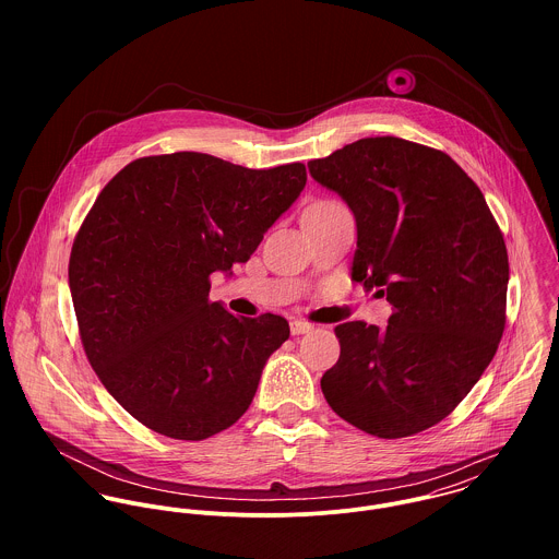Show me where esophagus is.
<instances>
[{
    "label": "esophagus",
    "mask_w": 559,
    "mask_h": 559,
    "mask_svg": "<svg viewBox=\"0 0 559 559\" xmlns=\"http://www.w3.org/2000/svg\"><path fill=\"white\" fill-rule=\"evenodd\" d=\"M312 329H314V324L308 322V320H290V331H293V335H301V333H308V331H312Z\"/></svg>",
    "instance_id": "obj_1"
}]
</instances>
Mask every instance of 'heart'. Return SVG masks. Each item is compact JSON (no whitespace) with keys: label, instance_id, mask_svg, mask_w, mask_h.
I'll return each instance as SVG.
<instances>
[{"label":"heart","instance_id":"b5f03b06","mask_svg":"<svg viewBox=\"0 0 559 559\" xmlns=\"http://www.w3.org/2000/svg\"><path fill=\"white\" fill-rule=\"evenodd\" d=\"M322 202H331V200H322Z\"/></svg>","mask_w":559,"mask_h":559}]
</instances>
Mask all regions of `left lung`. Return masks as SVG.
Here are the masks:
<instances>
[{"instance_id":"left-lung-1","label":"left lung","mask_w":559,"mask_h":559,"mask_svg":"<svg viewBox=\"0 0 559 559\" xmlns=\"http://www.w3.org/2000/svg\"><path fill=\"white\" fill-rule=\"evenodd\" d=\"M308 167L355 215L353 280L392 304L383 331L364 320L335 326L340 359L322 394L368 435H417L461 404L497 353L503 235L478 185L437 148L366 138Z\"/></svg>"}]
</instances>
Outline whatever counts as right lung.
<instances>
[{
  "label": "right lung",
  "mask_w": 559,
  "mask_h": 559,
  "mask_svg": "<svg viewBox=\"0 0 559 559\" xmlns=\"http://www.w3.org/2000/svg\"><path fill=\"white\" fill-rule=\"evenodd\" d=\"M306 180L304 163L249 169L174 153L131 160L98 193L69 260L81 344L146 428L202 441L249 408L290 326L230 314L209 299L211 275L247 262Z\"/></svg>",
  "instance_id": "obj_1"
}]
</instances>
